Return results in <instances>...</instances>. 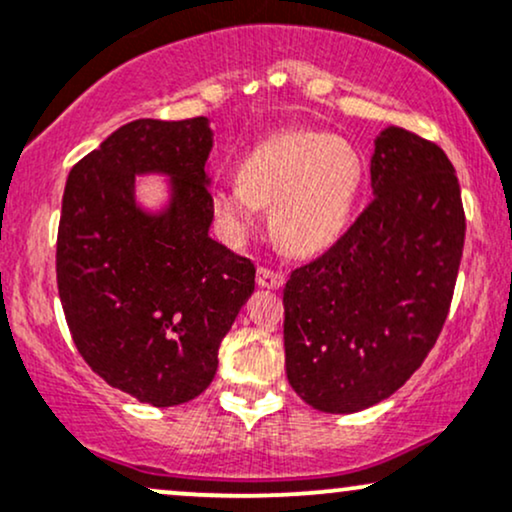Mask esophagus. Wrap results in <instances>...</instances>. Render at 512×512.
<instances>
[{
  "instance_id": "esophagus-1",
  "label": "esophagus",
  "mask_w": 512,
  "mask_h": 512,
  "mask_svg": "<svg viewBox=\"0 0 512 512\" xmlns=\"http://www.w3.org/2000/svg\"><path fill=\"white\" fill-rule=\"evenodd\" d=\"M286 274L281 269H272V267H260L257 269V284L264 286V289H279L284 286Z\"/></svg>"
}]
</instances>
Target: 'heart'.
<instances>
[{
    "label": "heart",
    "instance_id": "1",
    "mask_svg": "<svg viewBox=\"0 0 512 512\" xmlns=\"http://www.w3.org/2000/svg\"><path fill=\"white\" fill-rule=\"evenodd\" d=\"M361 158L325 132H281L245 156L240 175L211 192L216 228L240 243L272 207V228L291 252L327 248L342 233L361 187Z\"/></svg>",
    "mask_w": 512,
    "mask_h": 512
}]
</instances>
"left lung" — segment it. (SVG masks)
<instances>
[{
    "label": "left lung",
    "instance_id": "1",
    "mask_svg": "<svg viewBox=\"0 0 512 512\" xmlns=\"http://www.w3.org/2000/svg\"><path fill=\"white\" fill-rule=\"evenodd\" d=\"M370 180L368 207L284 289L286 378L330 414L373 407L407 383L443 330L462 262L460 182L438 144L385 129Z\"/></svg>",
    "mask_w": 512,
    "mask_h": 512
}]
</instances>
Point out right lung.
<instances>
[{
  "label": "right lung",
  "instance_id": "obj_1",
  "mask_svg": "<svg viewBox=\"0 0 512 512\" xmlns=\"http://www.w3.org/2000/svg\"><path fill=\"white\" fill-rule=\"evenodd\" d=\"M207 117L134 120L69 170L57 289L79 354L115 390L154 407L211 385L221 339L255 291V264L209 236ZM174 175V204L146 217L133 175Z\"/></svg>",
  "mask_w": 512,
  "mask_h": 512
}]
</instances>
